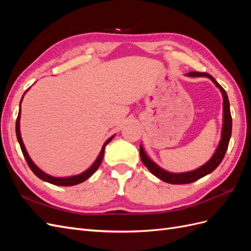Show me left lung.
<instances>
[{"instance_id":"1","label":"left lung","mask_w":251,"mask_h":251,"mask_svg":"<svg viewBox=\"0 0 251 251\" xmlns=\"http://www.w3.org/2000/svg\"><path fill=\"white\" fill-rule=\"evenodd\" d=\"M187 76L191 77H207L209 78L212 82L215 83L217 88L220 89L223 96V126H222V133H221V139H220V143L218 148L216 149V151L214 155L211 156L209 160L203 164L200 168L196 169L191 172H186V173H170L168 171H165L161 169L160 166L157 165L147 155L146 151H144V149L142 147V144H140V158L143 162V164L147 166L149 171L159 178L160 180L166 182V183H171V184H187V183H192L194 181L199 180L200 178L206 176V175L210 174L211 172H214L219 164L222 162L223 158L225 156V153L227 151V148H228V143L231 137V128H232V119H231V114H230V108H229V100L228 97H227V94L225 92V90L219 85L217 80L211 76L210 74L205 73V72H188Z\"/></svg>"}]
</instances>
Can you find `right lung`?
I'll use <instances>...</instances> for the list:
<instances>
[{"mask_svg":"<svg viewBox=\"0 0 251 251\" xmlns=\"http://www.w3.org/2000/svg\"><path fill=\"white\" fill-rule=\"evenodd\" d=\"M29 90V89H28ZM27 90V91H28ZM26 91V92H27ZM25 92V93H26ZM25 93L23 94V97H24ZM23 97L21 100V102L23 100ZM20 102V103H21ZM20 118H21V104H20V110H19V115H18V118H17V124H16V133H17V138H18V141L20 143V147H21V150L23 151V155H24L26 161L29 165V168L31 169V171L34 173V175L36 177H39L40 179H42L43 181H46V182H49V183L51 184H54V185H59V186H72V185H76V184H79L81 183V182L86 181L88 178H90L92 175L97 171V169L100 168V165L102 161V158H103V154H104V149H105V146L115 137V135H113L112 137H110L107 141L104 142V144L102 146V149L100 151V155H98V157L96 158V160L94 161V163L90 166V168L85 171L83 173L79 174V175H75V176H71V177H53L51 176V175L49 174H46L45 172H43L39 166H37L33 161L32 159L29 157L27 151H26V148H25V144L24 142H23V139H22V136H21V131H20Z\"/></svg>","mask_w":251,"mask_h":251,"instance_id":"1","label":"right lung"}]
</instances>
